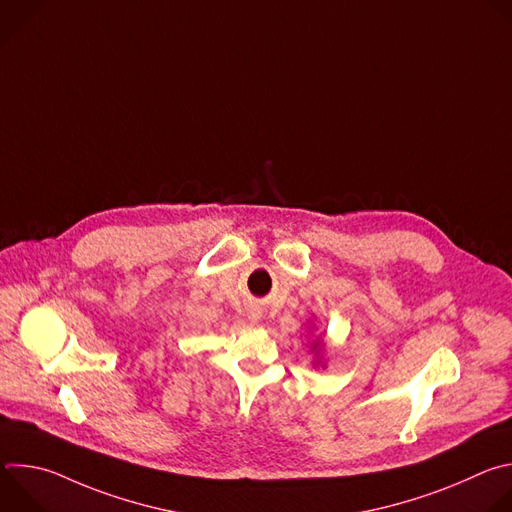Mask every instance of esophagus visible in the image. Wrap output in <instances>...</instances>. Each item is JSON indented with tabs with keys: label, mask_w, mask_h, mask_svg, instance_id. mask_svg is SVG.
Instances as JSON below:
<instances>
[{
	"label": "esophagus",
	"mask_w": 512,
	"mask_h": 512,
	"mask_svg": "<svg viewBox=\"0 0 512 512\" xmlns=\"http://www.w3.org/2000/svg\"><path fill=\"white\" fill-rule=\"evenodd\" d=\"M259 318H261L259 312H251V314H249V320H251V322H259Z\"/></svg>",
	"instance_id": "34e87169"
}]
</instances>
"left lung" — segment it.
<instances>
[{
  "mask_svg": "<svg viewBox=\"0 0 512 512\" xmlns=\"http://www.w3.org/2000/svg\"><path fill=\"white\" fill-rule=\"evenodd\" d=\"M312 328H314V324H312ZM310 352H312V356H314V360H312V367L314 369H326V334L322 332V334H316V336H312L310 338Z\"/></svg>",
  "mask_w": 512,
  "mask_h": 512,
  "instance_id": "obj_1",
  "label": "left lung"
}]
</instances>
